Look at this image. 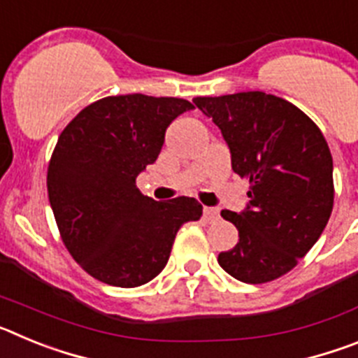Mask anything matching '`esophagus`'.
Segmentation results:
<instances>
[{
  "label": "esophagus",
  "mask_w": 358,
  "mask_h": 358,
  "mask_svg": "<svg viewBox=\"0 0 358 358\" xmlns=\"http://www.w3.org/2000/svg\"><path fill=\"white\" fill-rule=\"evenodd\" d=\"M204 218H206L208 222H217L218 218H220V211L217 208H204Z\"/></svg>",
  "instance_id": "esophagus-1"
}]
</instances>
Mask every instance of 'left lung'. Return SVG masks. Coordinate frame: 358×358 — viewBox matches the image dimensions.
<instances>
[{
  "instance_id": "1",
  "label": "left lung",
  "mask_w": 358,
  "mask_h": 358,
  "mask_svg": "<svg viewBox=\"0 0 358 358\" xmlns=\"http://www.w3.org/2000/svg\"><path fill=\"white\" fill-rule=\"evenodd\" d=\"M220 129L231 166L251 185L242 213L222 210L238 243L218 264L243 283H267L292 271L312 249L334 208V161L319 127L301 109L262 91L197 96Z\"/></svg>"
}]
</instances>
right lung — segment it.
Masks as SVG:
<instances>
[{"mask_svg":"<svg viewBox=\"0 0 358 358\" xmlns=\"http://www.w3.org/2000/svg\"><path fill=\"white\" fill-rule=\"evenodd\" d=\"M188 100L106 96L82 109L59 136L48 166V197L69 255L107 285L132 289L164 268L177 231L199 220L192 197L157 202L136 177L159 156L164 132Z\"/></svg>","mask_w":358,"mask_h":358,"instance_id":"1","label":"right lung"}]
</instances>
